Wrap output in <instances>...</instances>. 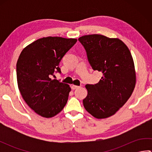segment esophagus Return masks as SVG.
Listing matches in <instances>:
<instances>
[{
	"mask_svg": "<svg viewBox=\"0 0 152 152\" xmlns=\"http://www.w3.org/2000/svg\"><path fill=\"white\" fill-rule=\"evenodd\" d=\"M80 86H76V85H72L71 86V88H72V89H76L77 88H79Z\"/></svg>",
	"mask_w": 152,
	"mask_h": 152,
	"instance_id": "esophagus-1",
	"label": "esophagus"
}]
</instances>
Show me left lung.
Wrapping results in <instances>:
<instances>
[{"label":"left lung","instance_id":"left-lung-1","mask_svg":"<svg viewBox=\"0 0 152 152\" xmlns=\"http://www.w3.org/2000/svg\"><path fill=\"white\" fill-rule=\"evenodd\" d=\"M89 63L102 73L99 83L88 84L83 100L85 109L93 117L104 119L115 114L130 98L136 84V72L131 53L119 38L101 34L80 37Z\"/></svg>","mask_w":152,"mask_h":152}]
</instances>
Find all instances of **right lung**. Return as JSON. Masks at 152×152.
<instances>
[{"label":"right lung","mask_w":152,"mask_h":152,"mask_svg":"<svg viewBox=\"0 0 152 152\" xmlns=\"http://www.w3.org/2000/svg\"><path fill=\"white\" fill-rule=\"evenodd\" d=\"M76 42L75 38L44 37L25 47L18 58L19 90L27 105L42 117H53L66 104L69 85L51 76L61 73L60 61Z\"/></svg>","instance_id":"obj_1"}]
</instances>
